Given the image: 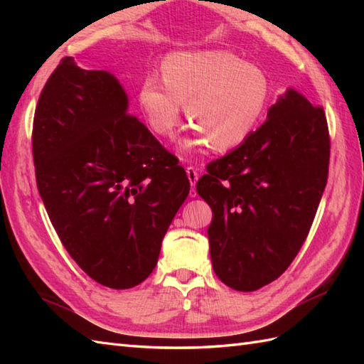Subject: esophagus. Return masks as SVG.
<instances>
[{"label": "esophagus", "instance_id": "34e87169", "mask_svg": "<svg viewBox=\"0 0 364 364\" xmlns=\"http://www.w3.org/2000/svg\"><path fill=\"white\" fill-rule=\"evenodd\" d=\"M186 173H188V178H189V181H191V186H192L191 194H192V197H196V184H197V181H198V172H197V168H196L194 166H188V167H186Z\"/></svg>", "mask_w": 364, "mask_h": 364}]
</instances>
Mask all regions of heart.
I'll list each match as a JSON object with an SVG mask.
<instances>
[{
    "instance_id": "heart-1",
    "label": "heart",
    "mask_w": 364,
    "mask_h": 364,
    "mask_svg": "<svg viewBox=\"0 0 364 364\" xmlns=\"http://www.w3.org/2000/svg\"><path fill=\"white\" fill-rule=\"evenodd\" d=\"M267 95V78L258 67L225 51H198L170 54L162 64V78L149 76L139 100L158 136H173L186 105L194 127L184 149L211 144L215 150H228L252 134Z\"/></svg>"
}]
</instances>
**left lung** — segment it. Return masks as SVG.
Instances as JSON below:
<instances>
[{
    "label": "left lung",
    "instance_id": "1",
    "mask_svg": "<svg viewBox=\"0 0 364 364\" xmlns=\"http://www.w3.org/2000/svg\"><path fill=\"white\" fill-rule=\"evenodd\" d=\"M330 134L322 106L288 90L236 150L206 166L197 192L213 210L214 272L257 291L289 267L326 189Z\"/></svg>",
    "mask_w": 364,
    "mask_h": 364
}]
</instances>
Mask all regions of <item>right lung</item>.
I'll use <instances>...</instances> for the list:
<instances>
[{"label": "right lung", "mask_w": 364, "mask_h": 364, "mask_svg": "<svg viewBox=\"0 0 364 364\" xmlns=\"http://www.w3.org/2000/svg\"><path fill=\"white\" fill-rule=\"evenodd\" d=\"M33 158L38 194L76 264L112 289L142 283L191 184L128 112L119 81L60 60L36 106Z\"/></svg>", "instance_id": "obj_1"}]
</instances>
